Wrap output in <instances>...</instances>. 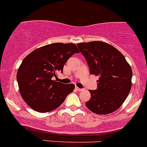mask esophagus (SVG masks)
Returning <instances> with one entry per match:
<instances>
[{
  "mask_svg": "<svg viewBox=\"0 0 147 147\" xmlns=\"http://www.w3.org/2000/svg\"><path fill=\"white\" fill-rule=\"evenodd\" d=\"M75 89H76V90L78 91V92H82V91H83V90H84L83 89H81V88L77 87V86H76V87H75Z\"/></svg>",
  "mask_w": 147,
  "mask_h": 147,
  "instance_id": "1",
  "label": "esophagus"
}]
</instances>
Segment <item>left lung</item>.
<instances>
[{"label": "left lung", "instance_id": "obj_1", "mask_svg": "<svg viewBox=\"0 0 147 147\" xmlns=\"http://www.w3.org/2000/svg\"><path fill=\"white\" fill-rule=\"evenodd\" d=\"M77 45L85 57L91 74L99 76L97 89L89 90L92 97L86 106L99 115L115 111L131 90V66L121 52L108 43L94 41Z\"/></svg>", "mask_w": 147, "mask_h": 147}]
</instances>
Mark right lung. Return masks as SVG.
<instances>
[{
	"mask_svg": "<svg viewBox=\"0 0 147 147\" xmlns=\"http://www.w3.org/2000/svg\"><path fill=\"white\" fill-rule=\"evenodd\" d=\"M73 43H52L33 50L22 61L16 79L19 92L25 102L33 110L47 113L59 107L74 84L53 80L63 72L68 58L79 53Z\"/></svg>",
	"mask_w": 147,
	"mask_h": 147,
	"instance_id": "1",
	"label": "right lung"
}]
</instances>
